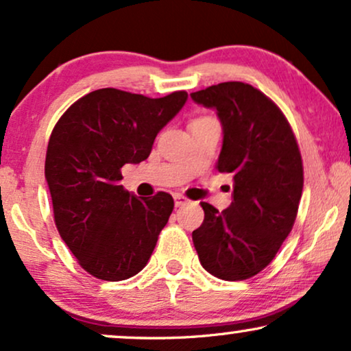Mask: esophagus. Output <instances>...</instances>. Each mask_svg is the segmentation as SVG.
<instances>
[{
  "label": "esophagus",
  "instance_id": "34e87169",
  "mask_svg": "<svg viewBox=\"0 0 351 351\" xmlns=\"http://www.w3.org/2000/svg\"><path fill=\"white\" fill-rule=\"evenodd\" d=\"M173 199H175V206H176V207L186 206V204L189 202V199L184 197L183 194H173Z\"/></svg>",
  "mask_w": 351,
  "mask_h": 351
}]
</instances>
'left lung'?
<instances>
[{
  "instance_id": "1",
  "label": "left lung",
  "mask_w": 351,
  "mask_h": 351,
  "mask_svg": "<svg viewBox=\"0 0 351 351\" xmlns=\"http://www.w3.org/2000/svg\"><path fill=\"white\" fill-rule=\"evenodd\" d=\"M217 110L223 144L217 162L233 175V201L219 212L201 202L204 221L193 232L202 267L221 280H246L272 263L293 228L303 162L287 118L263 92L245 82H221L191 94Z\"/></svg>"
}]
</instances>
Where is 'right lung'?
Masks as SVG:
<instances>
[{
	"mask_svg": "<svg viewBox=\"0 0 351 351\" xmlns=\"http://www.w3.org/2000/svg\"><path fill=\"white\" fill-rule=\"evenodd\" d=\"M188 100L99 88L74 101L53 128L45 158L55 223L84 270L126 280L149 263L173 212V197H137L119 184L121 167L149 157L163 126Z\"/></svg>",
	"mask_w": 351,
	"mask_h": 351,
	"instance_id": "1",
	"label": "right lung"
}]
</instances>
